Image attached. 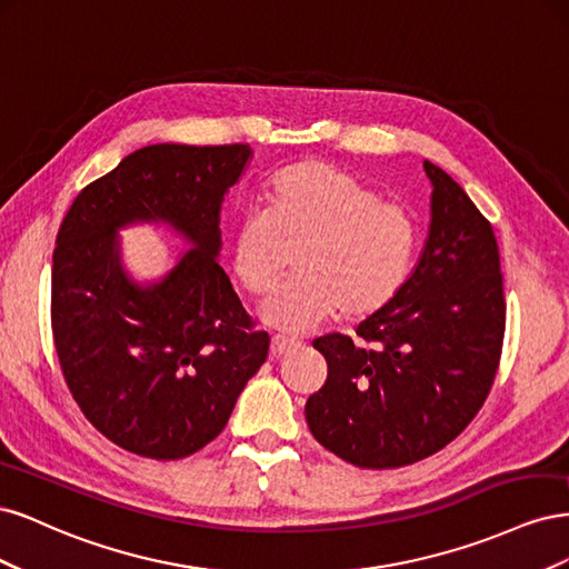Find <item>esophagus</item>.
<instances>
[{
  "label": "esophagus",
  "instance_id": "34e87169",
  "mask_svg": "<svg viewBox=\"0 0 569 569\" xmlns=\"http://www.w3.org/2000/svg\"><path fill=\"white\" fill-rule=\"evenodd\" d=\"M297 347H301V341L291 339V337H282V335H274L270 341V351L272 356H284L289 351H295Z\"/></svg>",
  "mask_w": 569,
  "mask_h": 569
}]
</instances>
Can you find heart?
Masks as SVG:
<instances>
[{"mask_svg": "<svg viewBox=\"0 0 569 569\" xmlns=\"http://www.w3.org/2000/svg\"><path fill=\"white\" fill-rule=\"evenodd\" d=\"M266 211H247L232 232L230 266L251 297L280 278V253L297 249L299 278L272 295L261 318L289 335L313 330L341 311L360 320L393 301L416 253V222L401 203L382 201L349 170L301 161L274 176Z\"/></svg>", "mask_w": 569, "mask_h": 569, "instance_id": "obj_1", "label": "heart"}]
</instances>
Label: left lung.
Segmentation results:
<instances>
[{"mask_svg": "<svg viewBox=\"0 0 569 569\" xmlns=\"http://www.w3.org/2000/svg\"><path fill=\"white\" fill-rule=\"evenodd\" d=\"M432 220L420 261L382 311L313 341L327 380L306 401L313 437L358 468L389 470L451 443L485 406L506 332L501 256L465 189L425 161Z\"/></svg>", "mask_w": 569, "mask_h": 569, "instance_id": "left-lung-1", "label": "left lung"}]
</instances>
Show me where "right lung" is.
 <instances>
[{
  "instance_id": "1",
  "label": "right lung",
  "mask_w": 569,
  "mask_h": 569,
  "mask_svg": "<svg viewBox=\"0 0 569 569\" xmlns=\"http://www.w3.org/2000/svg\"><path fill=\"white\" fill-rule=\"evenodd\" d=\"M249 144L137 149L68 209L51 263V335L82 416L130 453L178 460L226 429L266 363L218 266L220 203L242 178ZM163 221L193 247L157 283H134L117 230Z\"/></svg>"
}]
</instances>
